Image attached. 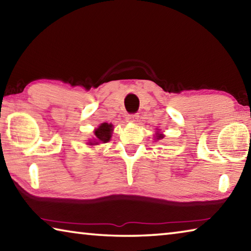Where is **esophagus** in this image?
I'll return each instance as SVG.
<instances>
[{"label":"esophagus","mask_w":251,"mask_h":251,"mask_svg":"<svg viewBox=\"0 0 251 251\" xmlns=\"http://www.w3.org/2000/svg\"><path fill=\"white\" fill-rule=\"evenodd\" d=\"M127 120H128V122L130 123H137L139 120V115L138 114H131V115H128V118H127Z\"/></svg>","instance_id":"34e87169"}]
</instances>
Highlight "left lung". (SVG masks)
Masks as SVG:
<instances>
[{"mask_svg":"<svg viewBox=\"0 0 251 251\" xmlns=\"http://www.w3.org/2000/svg\"><path fill=\"white\" fill-rule=\"evenodd\" d=\"M156 139H160V138H163L164 137V136H163V134H158V133H157L156 134Z\"/></svg>","mask_w":251,"mask_h":251,"instance_id":"1","label":"left lung"}]
</instances>
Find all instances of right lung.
Wrapping results in <instances>:
<instances>
[{
    "instance_id": "right-lung-1",
    "label": "right lung",
    "mask_w": 251,
    "mask_h": 251,
    "mask_svg": "<svg viewBox=\"0 0 251 251\" xmlns=\"http://www.w3.org/2000/svg\"><path fill=\"white\" fill-rule=\"evenodd\" d=\"M113 131V125L107 124V123H103L99 126V128L94 130V142H90V145H99L100 143H107L110 137H112Z\"/></svg>"
}]
</instances>
